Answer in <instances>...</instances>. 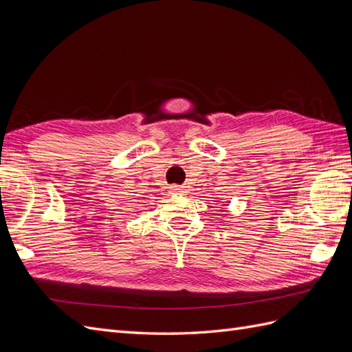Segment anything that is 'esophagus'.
<instances>
[{
    "label": "esophagus",
    "mask_w": 352,
    "mask_h": 352,
    "mask_svg": "<svg viewBox=\"0 0 352 352\" xmlns=\"http://www.w3.org/2000/svg\"><path fill=\"white\" fill-rule=\"evenodd\" d=\"M170 192L173 194H186V188L185 186H179V185H172L170 186Z\"/></svg>",
    "instance_id": "obj_1"
}]
</instances>
